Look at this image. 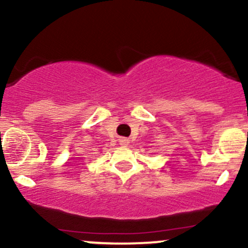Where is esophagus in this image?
I'll return each instance as SVG.
<instances>
[{
	"mask_svg": "<svg viewBox=\"0 0 248 248\" xmlns=\"http://www.w3.org/2000/svg\"><path fill=\"white\" fill-rule=\"evenodd\" d=\"M119 145L121 146H127L129 145V140H126V138H119Z\"/></svg>",
	"mask_w": 248,
	"mask_h": 248,
	"instance_id": "esophagus-1",
	"label": "esophagus"
}]
</instances>
